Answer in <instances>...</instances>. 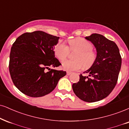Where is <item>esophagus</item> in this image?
Masks as SVG:
<instances>
[{
	"instance_id": "1",
	"label": "esophagus",
	"mask_w": 129,
	"mask_h": 129,
	"mask_svg": "<svg viewBox=\"0 0 129 129\" xmlns=\"http://www.w3.org/2000/svg\"><path fill=\"white\" fill-rule=\"evenodd\" d=\"M71 74H72V72H67V75H71Z\"/></svg>"
}]
</instances>
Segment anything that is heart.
<instances>
[{
	"label": "heart",
	"mask_w": 129,
	"mask_h": 129,
	"mask_svg": "<svg viewBox=\"0 0 129 129\" xmlns=\"http://www.w3.org/2000/svg\"><path fill=\"white\" fill-rule=\"evenodd\" d=\"M71 51H77L74 55V60H66L63 62L62 67L68 72L79 71L84 67L88 68L94 63L96 53L93 49V45L88 41L81 38L71 39L69 41ZM69 47L64 42H60L54 48L55 56L60 61L67 58L69 53Z\"/></svg>",
	"instance_id": "b5f03b06"
}]
</instances>
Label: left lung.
I'll list each match as a JSON object with an SVG mask.
<instances>
[{"mask_svg":"<svg viewBox=\"0 0 129 129\" xmlns=\"http://www.w3.org/2000/svg\"><path fill=\"white\" fill-rule=\"evenodd\" d=\"M96 49L94 63L84 72L88 77L79 75V81L72 85L76 96L87 102H95L105 98L112 92L118 80L121 57L117 45L102 35L93 33L85 38Z\"/></svg>","mask_w":129,"mask_h":129,"instance_id":"obj_1","label":"left lung"}]
</instances>
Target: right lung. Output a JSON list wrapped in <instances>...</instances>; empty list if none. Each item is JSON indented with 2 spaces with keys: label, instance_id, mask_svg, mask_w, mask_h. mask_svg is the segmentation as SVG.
Listing matches in <instances>:
<instances>
[{
  "label": "right lung",
  "instance_id": "obj_1",
  "mask_svg": "<svg viewBox=\"0 0 129 129\" xmlns=\"http://www.w3.org/2000/svg\"><path fill=\"white\" fill-rule=\"evenodd\" d=\"M59 37L42 31L25 33L12 44L9 69L15 87L33 98L51 93L66 71L51 69L61 63L55 57L54 46Z\"/></svg>",
  "mask_w": 129,
  "mask_h": 129
}]
</instances>
